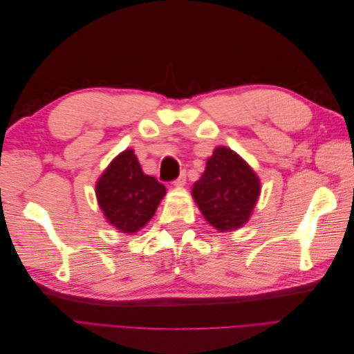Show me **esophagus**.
<instances>
[{
    "instance_id": "34e87169",
    "label": "esophagus",
    "mask_w": 354,
    "mask_h": 354,
    "mask_svg": "<svg viewBox=\"0 0 354 354\" xmlns=\"http://www.w3.org/2000/svg\"><path fill=\"white\" fill-rule=\"evenodd\" d=\"M185 183H186V173H181L180 177L174 180V186L181 187V186H185Z\"/></svg>"
}]
</instances>
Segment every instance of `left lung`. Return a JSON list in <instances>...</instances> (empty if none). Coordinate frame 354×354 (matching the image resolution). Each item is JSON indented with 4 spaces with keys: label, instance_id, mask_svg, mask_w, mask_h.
<instances>
[{
    "label": "left lung",
    "instance_id": "left-lung-1",
    "mask_svg": "<svg viewBox=\"0 0 354 354\" xmlns=\"http://www.w3.org/2000/svg\"><path fill=\"white\" fill-rule=\"evenodd\" d=\"M192 196L214 229L236 230L251 217L260 196V180L236 152L220 146L208 158Z\"/></svg>",
    "mask_w": 354,
    "mask_h": 354
}]
</instances>
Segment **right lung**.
<instances>
[{"label":"right lung","instance_id":"add662e5","mask_svg":"<svg viewBox=\"0 0 354 354\" xmlns=\"http://www.w3.org/2000/svg\"><path fill=\"white\" fill-rule=\"evenodd\" d=\"M106 220L122 233H136L153 217L165 186L145 174L134 151L118 155L95 185Z\"/></svg>","mask_w":354,"mask_h":354}]
</instances>
